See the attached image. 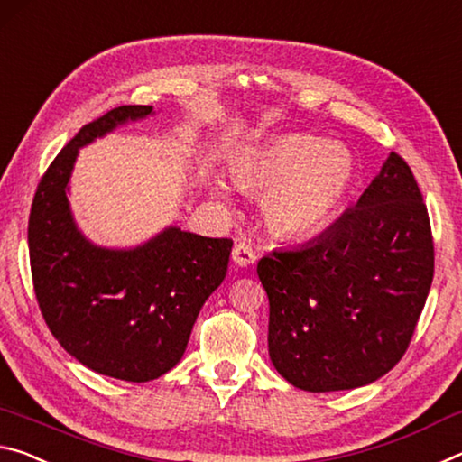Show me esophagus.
<instances>
[{"label": "esophagus", "instance_id": "1", "mask_svg": "<svg viewBox=\"0 0 462 462\" xmlns=\"http://www.w3.org/2000/svg\"><path fill=\"white\" fill-rule=\"evenodd\" d=\"M231 258H233V263H236V266L247 268V266H252V263L255 262V254H254V249L249 247L247 244H236V247H233Z\"/></svg>", "mask_w": 462, "mask_h": 462}]
</instances>
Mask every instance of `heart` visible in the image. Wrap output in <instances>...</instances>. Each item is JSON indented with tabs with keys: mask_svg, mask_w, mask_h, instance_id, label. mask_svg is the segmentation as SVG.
<instances>
[{
	"mask_svg": "<svg viewBox=\"0 0 462 462\" xmlns=\"http://www.w3.org/2000/svg\"><path fill=\"white\" fill-rule=\"evenodd\" d=\"M231 171L239 188L263 192L262 215L272 233L305 237L342 208L356 181V160L342 143L282 134L239 151ZM215 192L229 196L223 181H215Z\"/></svg>",
	"mask_w": 462,
	"mask_h": 462,
	"instance_id": "1",
	"label": "heart"
}]
</instances>
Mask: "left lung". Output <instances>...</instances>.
I'll list each match as a JSON object with an SVG mask.
<instances>
[{"label": "left lung", "instance_id": "8db88e82", "mask_svg": "<svg viewBox=\"0 0 462 462\" xmlns=\"http://www.w3.org/2000/svg\"><path fill=\"white\" fill-rule=\"evenodd\" d=\"M274 368L311 393L365 387L411 342L434 278L428 208L391 153L356 207L309 244L258 262Z\"/></svg>", "mask_w": 462, "mask_h": 462}]
</instances>
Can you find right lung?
Returning <instances> with one entry per match:
<instances>
[{"label":"right lung","instance_id":"obj_1","mask_svg":"<svg viewBox=\"0 0 462 462\" xmlns=\"http://www.w3.org/2000/svg\"><path fill=\"white\" fill-rule=\"evenodd\" d=\"M151 115L153 106H118L83 126L49 165L28 218L34 292L51 334L83 366L128 383L153 381L181 360L233 247L180 226L125 249L79 231L67 199L79 149Z\"/></svg>","mask_w":462,"mask_h":462}]
</instances>
